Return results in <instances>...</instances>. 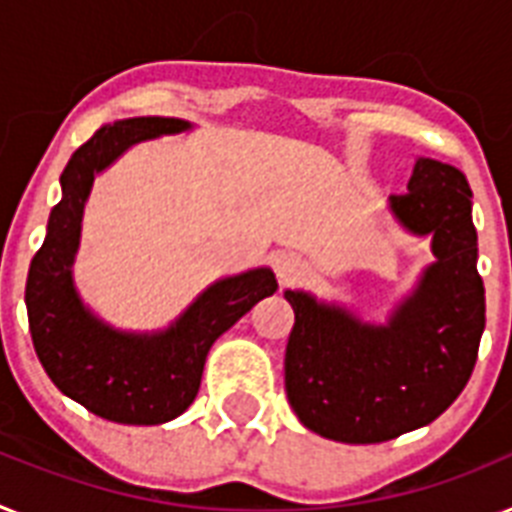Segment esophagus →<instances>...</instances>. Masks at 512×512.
Instances as JSON below:
<instances>
[{
    "label": "esophagus",
    "instance_id": "obj_1",
    "mask_svg": "<svg viewBox=\"0 0 512 512\" xmlns=\"http://www.w3.org/2000/svg\"><path fill=\"white\" fill-rule=\"evenodd\" d=\"M272 269L277 274V282L282 287H290L295 282H301L306 277V261L298 256V253H290V251H282L277 253L272 259Z\"/></svg>",
    "mask_w": 512,
    "mask_h": 512
}]
</instances>
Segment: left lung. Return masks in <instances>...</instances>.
I'll list each match as a JSON object with an SVG mask.
<instances>
[{
  "instance_id": "obj_1",
  "label": "left lung",
  "mask_w": 512,
  "mask_h": 512,
  "mask_svg": "<svg viewBox=\"0 0 512 512\" xmlns=\"http://www.w3.org/2000/svg\"><path fill=\"white\" fill-rule=\"evenodd\" d=\"M390 209L411 232L432 235L437 261L387 327L285 293L295 314L287 400L311 432L348 445L387 442L442 416L471 379L484 332V280L463 172L418 159L408 193H392Z\"/></svg>"
}]
</instances>
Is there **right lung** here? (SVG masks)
Returning a JSON list of instances; mask_svg holds the SVG:
<instances>
[{
	"label": "right lung",
	"instance_id": "obj_1",
	"mask_svg": "<svg viewBox=\"0 0 512 512\" xmlns=\"http://www.w3.org/2000/svg\"><path fill=\"white\" fill-rule=\"evenodd\" d=\"M175 117H133L96 130L62 172V201L52 209L44 246L25 285L36 356L59 392L117 424L172 421L198 395L211 342L277 290L269 269H253L211 285L162 335H122L88 314L75 295L70 264L94 175L122 151L162 133H180Z\"/></svg>",
	"mask_w": 512,
	"mask_h": 512
}]
</instances>
